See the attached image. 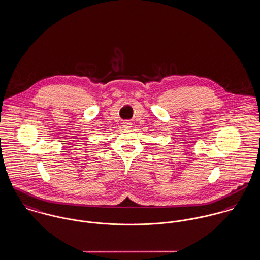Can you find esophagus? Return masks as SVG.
<instances>
[{"mask_svg":"<svg viewBox=\"0 0 260 260\" xmlns=\"http://www.w3.org/2000/svg\"><path fill=\"white\" fill-rule=\"evenodd\" d=\"M123 127H125V128H131V127H132V122H129V121H123Z\"/></svg>","mask_w":260,"mask_h":260,"instance_id":"34e87169","label":"esophagus"}]
</instances>
